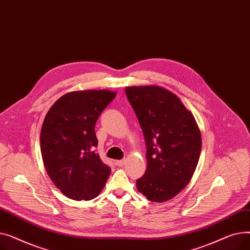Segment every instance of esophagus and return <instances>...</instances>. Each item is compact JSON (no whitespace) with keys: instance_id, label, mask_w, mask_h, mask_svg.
I'll use <instances>...</instances> for the list:
<instances>
[{"instance_id":"obj_1","label":"esophagus","mask_w":250,"mask_h":250,"mask_svg":"<svg viewBox=\"0 0 250 250\" xmlns=\"http://www.w3.org/2000/svg\"><path fill=\"white\" fill-rule=\"evenodd\" d=\"M125 159H123V160H117L116 162H115V164L117 165V166H124L125 165Z\"/></svg>"}]
</instances>
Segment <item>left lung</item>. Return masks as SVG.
Returning <instances> with one entry per match:
<instances>
[{
  "instance_id": "obj_1",
  "label": "left lung",
  "mask_w": 250,
  "mask_h": 250,
  "mask_svg": "<svg viewBox=\"0 0 250 250\" xmlns=\"http://www.w3.org/2000/svg\"><path fill=\"white\" fill-rule=\"evenodd\" d=\"M145 137L146 172L138 190L149 201L171 200L190 181L202 150V136L193 114L163 87H125Z\"/></svg>"
}]
</instances>
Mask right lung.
I'll use <instances>...</instances> for the list:
<instances>
[{"mask_svg":"<svg viewBox=\"0 0 250 250\" xmlns=\"http://www.w3.org/2000/svg\"><path fill=\"white\" fill-rule=\"evenodd\" d=\"M116 92L73 91L59 98L46 113L41 151L46 172L67 198L90 201L106 183L110 168L95 152V124Z\"/></svg>","mask_w":250,"mask_h":250,"instance_id":"1","label":"right lung"}]
</instances>
